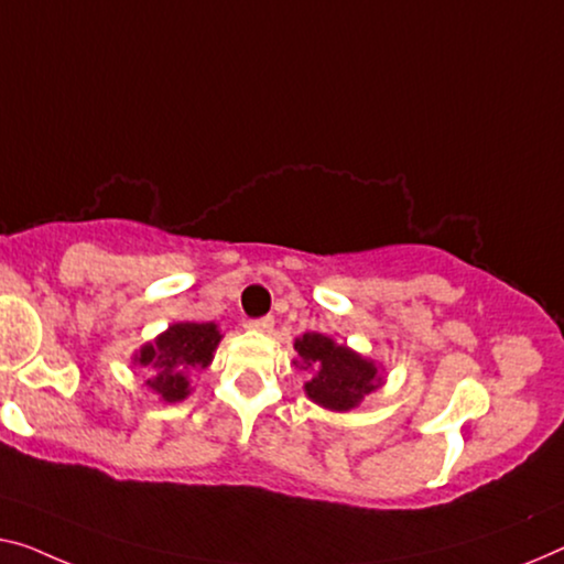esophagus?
<instances>
[{
  "mask_svg": "<svg viewBox=\"0 0 564 564\" xmlns=\"http://www.w3.org/2000/svg\"><path fill=\"white\" fill-rule=\"evenodd\" d=\"M253 332L260 334H271L273 332V316H263V318H256V322L248 324Z\"/></svg>",
  "mask_w": 564,
  "mask_h": 564,
  "instance_id": "1",
  "label": "esophagus"
}]
</instances>
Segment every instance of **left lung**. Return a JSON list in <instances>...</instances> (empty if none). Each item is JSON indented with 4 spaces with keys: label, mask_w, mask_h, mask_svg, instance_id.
<instances>
[{
    "label": "left lung",
    "mask_w": 564,
    "mask_h": 564,
    "mask_svg": "<svg viewBox=\"0 0 564 564\" xmlns=\"http://www.w3.org/2000/svg\"><path fill=\"white\" fill-rule=\"evenodd\" d=\"M293 349L299 355L293 365L308 372L304 382L306 398L332 413H349L384 384L382 365L326 334H301L293 341Z\"/></svg>",
    "instance_id": "1"
}]
</instances>
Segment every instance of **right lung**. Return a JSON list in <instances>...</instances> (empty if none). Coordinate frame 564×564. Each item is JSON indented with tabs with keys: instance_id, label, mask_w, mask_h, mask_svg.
<instances>
[{
	"instance_id": "add662e5",
	"label": "right lung",
	"mask_w": 564,
	"mask_h": 564,
	"mask_svg": "<svg viewBox=\"0 0 564 564\" xmlns=\"http://www.w3.org/2000/svg\"><path fill=\"white\" fill-rule=\"evenodd\" d=\"M220 341V326L213 322H176L151 341L141 344L131 359L133 365L151 372L147 388L172 405L189 398L192 375L213 365Z\"/></svg>"
}]
</instances>
